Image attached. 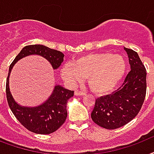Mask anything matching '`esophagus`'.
Listing matches in <instances>:
<instances>
[{"instance_id": "1", "label": "esophagus", "mask_w": 154, "mask_h": 154, "mask_svg": "<svg viewBox=\"0 0 154 154\" xmlns=\"http://www.w3.org/2000/svg\"><path fill=\"white\" fill-rule=\"evenodd\" d=\"M74 94H75V96H83V95H85L84 93L78 91V90H76V91L74 92Z\"/></svg>"}]
</instances>
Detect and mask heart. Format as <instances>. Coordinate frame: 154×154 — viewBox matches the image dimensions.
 I'll list each match as a JSON object with an SVG mask.
<instances>
[{"instance_id": "1", "label": "heart", "mask_w": 154, "mask_h": 154, "mask_svg": "<svg viewBox=\"0 0 154 154\" xmlns=\"http://www.w3.org/2000/svg\"><path fill=\"white\" fill-rule=\"evenodd\" d=\"M126 71L124 57L111 53L87 54L73 63H65L60 75L66 83L75 85L87 77L90 89L98 95L109 94L122 82Z\"/></svg>"}]
</instances>
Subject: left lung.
I'll return each mask as SVG.
<instances>
[{
	"label": "left lung",
	"mask_w": 154,
	"mask_h": 154,
	"mask_svg": "<svg viewBox=\"0 0 154 154\" xmlns=\"http://www.w3.org/2000/svg\"><path fill=\"white\" fill-rule=\"evenodd\" d=\"M124 49L131 69L119 89L97 99L91 112L92 120L107 129H117L132 121L141 109L146 97V68L137 52L125 47Z\"/></svg>",
	"instance_id": "left-lung-1"
}]
</instances>
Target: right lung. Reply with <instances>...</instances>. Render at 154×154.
<instances>
[{"label": "right lung", "instance_id": "1", "mask_svg": "<svg viewBox=\"0 0 154 154\" xmlns=\"http://www.w3.org/2000/svg\"><path fill=\"white\" fill-rule=\"evenodd\" d=\"M29 55L41 56L46 59L53 69H57L64 60L61 52L42 45L25 46L18 53L9 66L6 80V96L8 106L16 118L28 130L38 134H50L60 128L67 117V102L73 96L74 91L69 90L60 85H56L52 94L40 105L28 107L19 105L14 100L9 89V76L13 66L18 60Z\"/></svg>", "mask_w": 154, "mask_h": 154}]
</instances>
